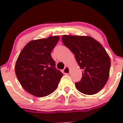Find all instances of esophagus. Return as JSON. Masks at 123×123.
I'll return each mask as SVG.
<instances>
[{"label":"esophagus","instance_id":"esophagus-1","mask_svg":"<svg viewBox=\"0 0 123 123\" xmlns=\"http://www.w3.org/2000/svg\"><path fill=\"white\" fill-rule=\"evenodd\" d=\"M62 72H63V73H64V74H68L69 72V68L68 67H65V68L63 69Z\"/></svg>","mask_w":123,"mask_h":123}]
</instances>
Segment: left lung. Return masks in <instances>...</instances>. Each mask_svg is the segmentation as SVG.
<instances>
[{
    "mask_svg": "<svg viewBox=\"0 0 123 123\" xmlns=\"http://www.w3.org/2000/svg\"><path fill=\"white\" fill-rule=\"evenodd\" d=\"M62 40L83 69L81 80L75 84L77 90L89 95L99 92L107 82L111 67L110 56L104 47L90 36L64 35Z\"/></svg>",
    "mask_w": 123,
    "mask_h": 123,
    "instance_id": "obj_1",
    "label": "left lung"
}]
</instances>
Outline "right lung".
<instances>
[{"mask_svg": "<svg viewBox=\"0 0 123 123\" xmlns=\"http://www.w3.org/2000/svg\"><path fill=\"white\" fill-rule=\"evenodd\" d=\"M59 40L58 36H50L31 41L16 62L15 71L18 81L27 92L37 97L52 93L62 77L51 56Z\"/></svg>", "mask_w": 123, "mask_h": 123, "instance_id": "right-lung-1", "label": "right lung"}]
</instances>
